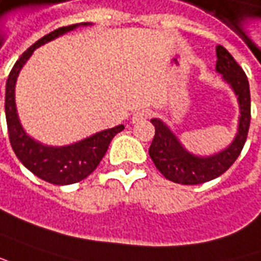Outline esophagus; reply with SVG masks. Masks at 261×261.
<instances>
[{
  "mask_svg": "<svg viewBox=\"0 0 261 261\" xmlns=\"http://www.w3.org/2000/svg\"><path fill=\"white\" fill-rule=\"evenodd\" d=\"M150 114H151V111H150L148 108H141V110H138V111H136V113L133 114V123L143 121L145 118H148Z\"/></svg>",
  "mask_w": 261,
  "mask_h": 261,
  "instance_id": "obj_1",
  "label": "esophagus"
}]
</instances>
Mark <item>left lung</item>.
Masks as SVG:
<instances>
[{
  "mask_svg": "<svg viewBox=\"0 0 261 261\" xmlns=\"http://www.w3.org/2000/svg\"><path fill=\"white\" fill-rule=\"evenodd\" d=\"M216 70L233 88L239 100L240 117L237 134L227 148L208 157H200L189 153L178 141L177 136L161 120L153 118L151 123L155 127V134L148 148V154L157 170L170 181L193 186L217 178L233 166L246 143L251 117L249 80L242 67L236 63L234 58L223 45L216 47Z\"/></svg>",
  "mask_w": 261,
  "mask_h": 261,
  "instance_id": "8db88e82",
  "label": "left lung"
}]
</instances>
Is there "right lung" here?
I'll use <instances>...</instances> for the list:
<instances>
[{
	"label": "right lung",
	"instance_id": "obj_1",
	"mask_svg": "<svg viewBox=\"0 0 261 261\" xmlns=\"http://www.w3.org/2000/svg\"><path fill=\"white\" fill-rule=\"evenodd\" d=\"M80 25H90V22L61 27L56 31L44 35L41 40L33 44L30 48L22 53L18 61L14 64L5 86V118H7L8 136L14 153L31 173L40 177L44 181L57 186L74 184L88 177L106 155L108 145L114 136L124 130V125L121 124L114 128L100 131L79 143L63 145V147H53L35 141L27 134L19 123L17 107H15V83L21 68L28 61V58L33 56L34 49L63 34L75 30Z\"/></svg>",
	"mask_w": 261,
	"mask_h": 261
}]
</instances>
